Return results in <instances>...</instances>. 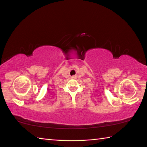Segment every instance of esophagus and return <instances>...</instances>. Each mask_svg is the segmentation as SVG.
Listing matches in <instances>:
<instances>
[{
	"instance_id": "obj_1",
	"label": "esophagus",
	"mask_w": 147,
	"mask_h": 147,
	"mask_svg": "<svg viewBox=\"0 0 147 147\" xmlns=\"http://www.w3.org/2000/svg\"><path fill=\"white\" fill-rule=\"evenodd\" d=\"M76 76H71V78H73V79H74V78H76Z\"/></svg>"
}]
</instances>
